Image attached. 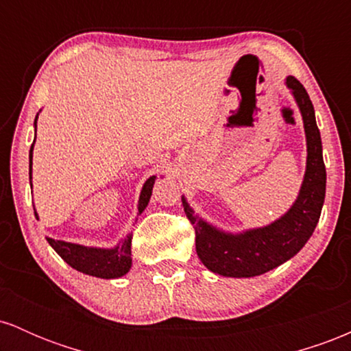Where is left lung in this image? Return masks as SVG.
<instances>
[{"label": "left lung", "mask_w": 351, "mask_h": 351, "mask_svg": "<svg viewBox=\"0 0 351 351\" xmlns=\"http://www.w3.org/2000/svg\"><path fill=\"white\" fill-rule=\"evenodd\" d=\"M284 84L299 107L307 143L304 180L292 206L265 226L231 232L203 219L188 203L186 196H181L184 213L195 228L196 254L201 263L217 276L245 279L279 267L307 244L320 219L327 173L315 110L299 80L287 75Z\"/></svg>", "instance_id": "8db88e82"}]
</instances>
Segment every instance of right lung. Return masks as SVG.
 I'll use <instances>...</instances> for the list:
<instances>
[{
  "label": "right lung",
  "instance_id": "obj_1",
  "mask_svg": "<svg viewBox=\"0 0 351 351\" xmlns=\"http://www.w3.org/2000/svg\"><path fill=\"white\" fill-rule=\"evenodd\" d=\"M38 117L34 120V132L38 128ZM36 142V138H34ZM34 142L29 150V184L33 188V150ZM156 181V175H153L143 183L142 191L138 198V215H142L145 208L148 206V201L152 198V189ZM36 219H39L38 211L34 209ZM47 243L51 247L66 261L75 271L87 274L92 277L100 279H119L132 269V234L120 239L114 247H94V245H82L75 243H67L62 239H52L47 237Z\"/></svg>",
  "mask_w": 351,
  "mask_h": 351
}]
</instances>
